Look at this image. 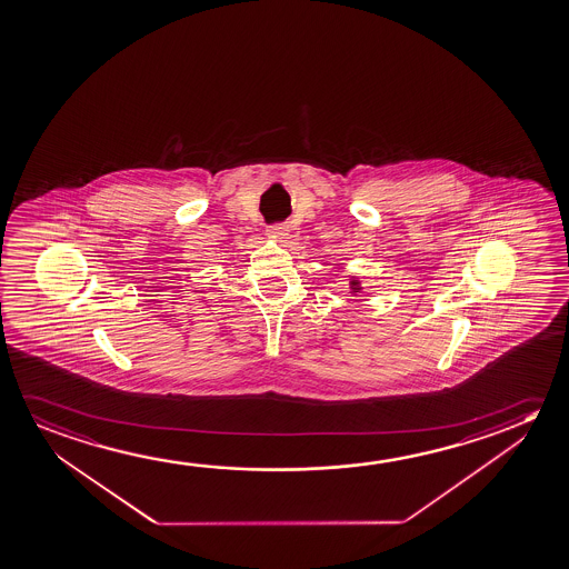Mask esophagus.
Listing matches in <instances>:
<instances>
[{"label":"esophagus","mask_w":569,"mask_h":569,"mask_svg":"<svg viewBox=\"0 0 569 569\" xmlns=\"http://www.w3.org/2000/svg\"><path fill=\"white\" fill-rule=\"evenodd\" d=\"M270 234H273L276 238L288 237V227L286 224H271Z\"/></svg>","instance_id":"34e87169"}]
</instances>
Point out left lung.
<instances>
[{
    "mask_svg": "<svg viewBox=\"0 0 569 569\" xmlns=\"http://www.w3.org/2000/svg\"><path fill=\"white\" fill-rule=\"evenodd\" d=\"M352 289H355V291H357V289H360L359 281H357V280L352 281Z\"/></svg>",
    "mask_w": 569,
    "mask_h": 569,
    "instance_id": "obj_1",
    "label": "left lung"
}]
</instances>
